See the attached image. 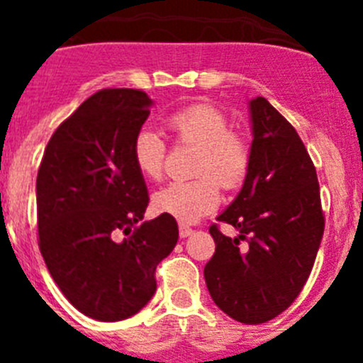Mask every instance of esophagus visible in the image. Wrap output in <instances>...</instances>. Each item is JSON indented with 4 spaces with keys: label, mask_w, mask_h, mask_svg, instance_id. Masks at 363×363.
I'll list each match as a JSON object with an SVG mask.
<instances>
[{
    "label": "esophagus",
    "mask_w": 363,
    "mask_h": 363,
    "mask_svg": "<svg viewBox=\"0 0 363 363\" xmlns=\"http://www.w3.org/2000/svg\"><path fill=\"white\" fill-rule=\"evenodd\" d=\"M178 230H179V238H189V236L194 233V230H192L191 227H187V225H179Z\"/></svg>",
    "instance_id": "obj_1"
}]
</instances>
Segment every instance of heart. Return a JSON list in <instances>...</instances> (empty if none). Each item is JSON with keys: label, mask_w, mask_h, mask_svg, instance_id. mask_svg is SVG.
I'll return each mask as SVG.
<instances>
[{"label": "heart", "mask_w": 363, "mask_h": 363, "mask_svg": "<svg viewBox=\"0 0 363 363\" xmlns=\"http://www.w3.org/2000/svg\"><path fill=\"white\" fill-rule=\"evenodd\" d=\"M169 129L179 142L200 149L194 182H174L154 192L152 207L160 214L176 218L182 223L198 221L220 205V183L223 189H236L249 171V147L238 134L229 133V121L218 108L196 104L176 111L167 118ZM165 145L149 129L136 134L133 143L134 165L145 178L158 179L163 172Z\"/></svg>", "instance_id": "obj_1"}]
</instances>
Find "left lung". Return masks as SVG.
Listing matches in <instances>:
<instances>
[{
    "label": "left lung",
    "mask_w": 363,
    "mask_h": 363,
    "mask_svg": "<svg viewBox=\"0 0 363 363\" xmlns=\"http://www.w3.org/2000/svg\"><path fill=\"white\" fill-rule=\"evenodd\" d=\"M249 171L238 196L216 218L240 234L229 238L211 225L216 251L203 277L223 313L255 325L296 300L325 223L316 169L293 125L262 96L249 101Z\"/></svg>",
    "instance_id": "left-lung-1"
}]
</instances>
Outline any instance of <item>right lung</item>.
<instances>
[{"label": "right lung", "mask_w": 363, "mask_h": 363, "mask_svg": "<svg viewBox=\"0 0 363 363\" xmlns=\"http://www.w3.org/2000/svg\"><path fill=\"white\" fill-rule=\"evenodd\" d=\"M152 99L104 89L67 118L45 149L36 179L40 251L79 313L118 322L156 293L154 272L178 242V223L143 220L149 192L133 143Z\"/></svg>", "instance_id": "right-lung-1"}]
</instances>
